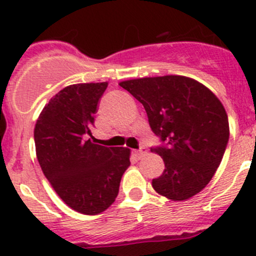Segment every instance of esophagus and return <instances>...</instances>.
I'll return each mask as SVG.
<instances>
[{
	"mask_svg": "<svg viewBox=\"0 0 256 256\" xmlns=\"http://www.w3.org/2000/svg\"><path fill=\"white\" fill-rule=\"evenodd\" d=\"M145 153H146V150H145V146H140L139 149L134 150V154H135V156H136L138 160H140V158H142Z\"/></svg>",
	"mask_w": 256,
	"mask_h": 256,
	"instance_id": "obj_1",
	"label": "esophagus"
}]
</instances>
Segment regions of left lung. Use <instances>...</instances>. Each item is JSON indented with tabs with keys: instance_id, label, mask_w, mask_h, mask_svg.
Here are the masks:
<instances>
[{
	"instance_id": "obj_1",
	"label": "left lung",
	"mask_w": 256,
	"mask_h": 256,
	"mask_svg": "<svg viewBox=\"0 0 256 256\" xmlns=\"http://www.w3.org/2000/svg\"><path fill=\"white\" fill-rule=\"evenodd\" d=\"M144 106L149 126L160 145L164 171L153 178L158 194L186 200L209 184L230 138L228 117L220 100L190 78L167 75L120 82Z\"/></svg>"
}]
</instances>
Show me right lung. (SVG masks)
<instances>
[{
	"label": "right lung",
	"mask_w": 256,
	"mask_h": 256,
	"mask_svg": "<svg viewBox=\"0 0 256 256\" xmlns=\"http://www.w3.org/2000/svg\"><path fill=\"white\" fill-rule=\"evenodd\" d=\"M107 85L66 86L43 108L34 128L36 158L44 176L71 209L88 216L102 213L114 202L130 166L128 148L86 139Z\"/></svg>",
	"instance_id": "right-lung-1"
}]
</instances>
